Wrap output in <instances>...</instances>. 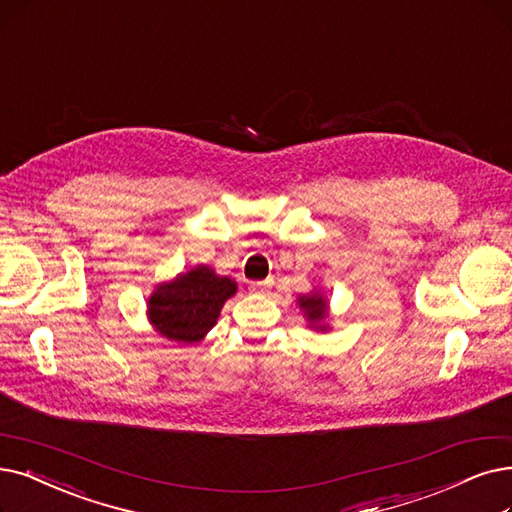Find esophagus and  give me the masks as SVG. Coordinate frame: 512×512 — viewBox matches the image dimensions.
Listing matches in <instances>:
<instances>
[{"mask_svg": "<svg viewBox=\"0 0 512 512\" xmlns=\"http://www.w3.org/2000/svg\"><path fill=\"white\" fill-rule=\"evenodd\" d=\"M271 283H273L271 279L252 283V285H250V292H252V294H267V292H269V288H271Z\"/></svg>", "mask_w": 512, "mask_h": 512, "instance_id": "1", "label": "esophagus"}]
</instances>
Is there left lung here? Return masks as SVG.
Segmentation results:
<instances>
[{
	"mask_svg": "<svg viewBox=\"0 0 512 512\" xmlns=\"http://www.w3.org/2000/svg\"><path fill=\"white\" fill-rule=\"evenodd\" d=\"M296 304L300 306V311L311 330H317V332L330 330V323H327L330 321V304H327V298L323 296L321 290L315 288L309 294H300L296 298Z\"/></svg>",
	"mask_w": 512,
	"mask_h": 512,
	"instance_id": "left-lung-1",
	"label": "left lung"
}]
</instances>
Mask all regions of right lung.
Returning a JSON list of instances; mask_svg holds the SVG:
<instances>
[{"label": "right lung", "instance_id": "1", "mask_svg": "<svg viewBox=\"0 0 512 512\" xmlns=\"http://www.w3.org/2000/svg\"><path fill=\"white\" fill-rule=\"evenodd\" d=\"M235 294V279L197 264L187 273L157 283L147 300V317L153 330L166 340L195 344L208 336L224 302Z\"/></svg>", "mask_w": 512, "mask_h": 512}]
</instances>
